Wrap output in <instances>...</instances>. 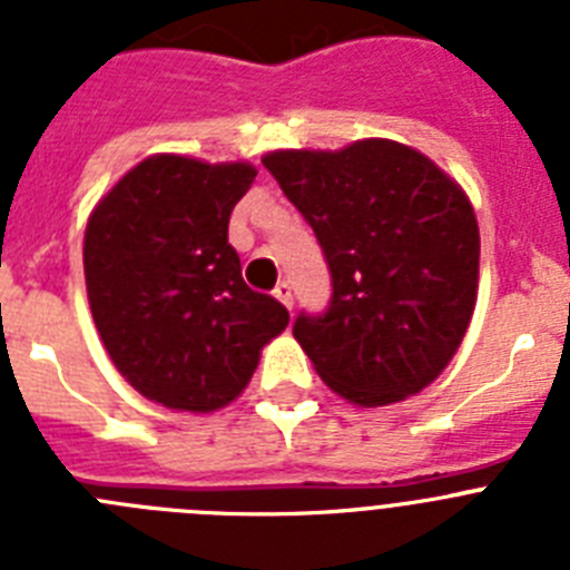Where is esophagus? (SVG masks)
<instances>
[{
	"label": "esophagus",
	"instance_id": "1",
	"mask_svg": "<svg viewBox=\"0 0 570 570\" xmlns=\"http://www.w3.org/2000/svg\"><path fill=\"white\" fill-rule=\"evenodd\" d=\"M274 296L282 302V305H285V308H291V305H294V294H291L288 282H279V285L274 288Z\"/></svg>",
	"mask_w": 570,
	"mask_h": 570
}]
</instances>
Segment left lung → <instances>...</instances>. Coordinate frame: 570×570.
<instances>
[{
    "mask_svg": "<svg viewBox=\"0 0 570 570\" xmlns=\"http://www.w3.org/2000/svg\"><path fill=\"white\" fill-rule=\"evenodd\" d=\"M262 165L328 262V311L294 322L316 374L362 407L420 394L454 360L476 305L480 225L465 190L391 139L274 150Z\"/></svg>",
    "mask_w": 570,
    "mask_h": 570,
    "instance_id": "obj_1",
    "label": "left lung"
}]
</instances>
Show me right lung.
Wrapping results in <instances>:
<instances>
[{
    "label": "right lung",
    "instance_id": "obj_1",
    "mask_svg": "<svg viewBox=\"0 0 570 570\" xmlns=\"http://www.w3.org/2000/svg\"><path fill=\"white\" fill-rule=\"evenodd\" d=\"M248 163L142 159L99 199L85 228L90 314L116 371L150 402L208 414L245 391L288 311L242 279L230 210Z\"/></svg>",
    "mask_w": 570,
    "mask_h": 570
}]
</instances>
